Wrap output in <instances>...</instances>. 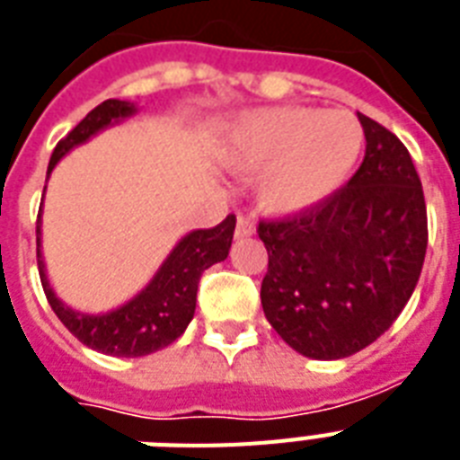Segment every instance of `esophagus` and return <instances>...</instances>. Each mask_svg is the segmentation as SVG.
Masks as SVG:
<instances>
[{
    "label": "esophagus",
    "mask_w": 460,
    "mask_h": 460,
    "mask_svg": "<svg viewBox=\"0 0 460 460\" xmlns=\"http://www.w3.org/2000/svg\"><path fill=\"white\" fill-rule=\"evenodd\" d=\"M255 234V222L248 215H238L236 219V238H248Z\"/></svg>",
    "instance_id": "34e87169"
}]
</instances>
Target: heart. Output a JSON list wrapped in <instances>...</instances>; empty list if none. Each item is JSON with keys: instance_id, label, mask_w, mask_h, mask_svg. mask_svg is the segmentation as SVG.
Instances as JSON below:
<instances>
[{"instance_id": "obj_1", "label": "heart", "mask_w": 460, "mask_h": 460, "mask_svg": "<svg viewBox=\"0 0 460 460\" xmlns=\"http://www.w3.org/2000/svg\"><path fill=\"white\" fill-rule=\"evenodd\" d=\"M365 131L353 111L267 107L231 126L234 172L260 173L258 200L274 217H294L334 198L363 155Z\"/></svg>"}]
</instances>
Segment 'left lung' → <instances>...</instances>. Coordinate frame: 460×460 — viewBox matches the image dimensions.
I'll list each match as a JSON object with an SVG mask.
<instances>
[{
  "mask_svg": "<svg viewBox=\"0 0 460 460\" xmlns=\"http://www.w3.org/2000/svg\"><path fill=\"white\" fill-rule=\"evenodd\" d=\"M365 159L320 208L260 222L270 255L262 310L301 356L349 358L392 327L411 301L428 251V209L406 146L358 114Z\"/></svg>",
  "mask_w": 460,
  "mask_h": 460,
  "instance_id": "left-lung-1",
  "label": "left lung"
}]
</instances>
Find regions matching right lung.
Here are the masks:
<instances>
[{
  "label": "right lung",
  "mask_w": 460,
  "mask_h": 460,
  "mask_svg": "<svg viewBox=\"0 0 460 460\" xmlns=\"http://www.w3.org/2000/svg\"><path fill=\"white\" fill-rule=\"evenodd\" d=\"M138 107L126 100H104L54 147L47 179L61 157H66L74 147L88 143L110 126L121 124L133 117ZM236 229V217L229 215L215 229L190 231L173 245L172 252L159 265L155 277L147 281L143 291L133 296L124 305L107 310V313H81L61 301L54 294L47 279L45 258H42V208L38 215V270L40 281L52 310L64 327L90 349L117 358L150 356L155 350L166 349L179 339L195 314L198 301V284L202 272L215 262H222L229 255L231 238Z\"/></svg>",
  "instance_id": "right-lung-1"
}]
</instances>
